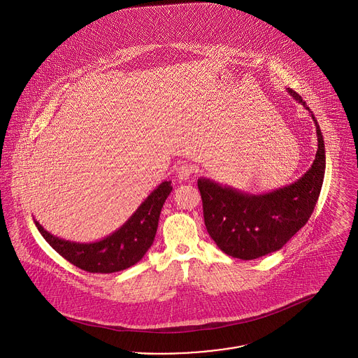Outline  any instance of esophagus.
<instances>
[{"mask_svg":"<svg viewBox=\"0 0 358 358\" xmlns=\"http://www.w3.org/2000/svg\"><path fill=\"white\" fill-rule=\"evenodd\" d=\"M193 174V169L190 165L187 164H181L178 168H177V177L180 181H187L190 178V176Z\"/></svg>","mask_w":358,"mask_h":358,"instance_id":"34e87169","label":"esophagus"}]
</instances>
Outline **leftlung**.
<instances>
[{"mask_svg":"<svg viewBox=\"0 0 358 358\" xmlns=\"http://www.w3.org/2000/svg\"><path fill=\"white\" fill-rule=\"evenodd\" d=\"M314 120L318 138L315 159L295 182L262 194H251L200 177L204 220L209 236L227 255L243 260L279 251L310 219L324 182V136L313 111L302 96L287 88Z\"/></svg>","mask_w":358,"mask_h":358,"instance_id":"1","label":"left lung"}]
</instances>
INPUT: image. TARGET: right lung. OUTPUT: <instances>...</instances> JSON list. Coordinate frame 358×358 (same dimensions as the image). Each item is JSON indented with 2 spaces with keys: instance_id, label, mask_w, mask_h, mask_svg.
<instances>
[{
  "instance_id": "add662e5",
  "label": "right lung",
  "mask_w": 358,
  "mask_h": 358,
  "mask_svg": "<svg viewBox=\"0 0 358 358\" xmlns=\"http://www.w3.org/2000/svg\"><path fill=\"white\" fill-rule=\"evenodd\" d=\"M171 189V181L161 182L122 227L96 241L79 243L57 238L37 220L34 224L52 248L73 266L87 273H118L134 266L152 247L161 209Z\"/></svg>"
}]
</instances>
